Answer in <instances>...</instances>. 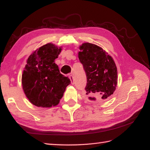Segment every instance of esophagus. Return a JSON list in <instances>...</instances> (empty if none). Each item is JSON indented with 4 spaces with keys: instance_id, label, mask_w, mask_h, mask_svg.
Listing matches in <instances>:
<instances>
[{
    "instance_id": "34e87169",
    "label": "esophagus",
    "mask_w": 150,
    "mask_h": 150,
    "mask_svg": "<svg viewBox=\"0 0 150 150\" xmlns=\"http://www.w3.org/2000/svg\"><path fill=\"white\" fill-rule=\"evenodd\" d=\"M69 79H70V80H71V84H74L75 82V81H74V79H73V76L72 75H69Z\"/></svg>"
}]
</instances>
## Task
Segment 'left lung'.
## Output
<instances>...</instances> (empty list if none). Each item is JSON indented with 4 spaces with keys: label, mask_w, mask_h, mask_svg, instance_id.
<instances>
[{
    "label": "left lung",
    "mask_w": 150,
    "mask_h": 150,
    "mask_svg": "<svg viewBox=\"0 0 150 150\" xmlns=\"http://www.w3.org/2000/svg\"><path fill=\"white\" fill-rule=\"evenodd\" d=\"M79 59L86 75L85 90L89 99L108 100L117 84V66L112 57L100 47L86 42L80 46Z\"/></svg>",
    "instance_id": "1"
}]
</instances>
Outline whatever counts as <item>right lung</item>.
<instances>
[{"label":"right lung","instance_id":"add662e5","mask_svg":"<svg viewBox=\"0 0 150 150\" xmlns=\"http://www.w3.org/2000/svg\"><path fill=\"white\" fill-rule=\"evenodd\" d=\"M61 47L48 43L41 46L29 57L22 75L24 93L31 104L50 108L59 103L70 79L60 73L55 60Z\"/></svg>","mask_w":150,"mask_h":150}]
</instances>
